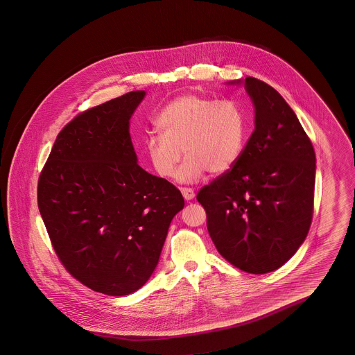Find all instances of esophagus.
<instances>
[{"instance_id":"esophagus-1","label":"esophagus","mask_w":355,"mask_h":355,"mask_svg":"<svg viewBox=\"0 0 355 355\" xmlns=\"http://www.w3.org/2000/svg\"><path fill=\"white\" fill-rule=\"evenodd\" d=\"M180 190H181V193H182V196H184V198H185L186 201H190V200H193V198L196 197L194 190L190 189V187H181Z\"/></svg>"}]
</instances>
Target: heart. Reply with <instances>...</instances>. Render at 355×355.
Returning a JSON list of instances; mask_svg holds the SVG:
<instances>
[{
  "label": "heart",
  "mask_w": 355,
  "mask_h": 355,
  "mask_svg": "<svg viewBox=\"0 0 355 355\" xmlns=\"http://www.w3.org/2000/svg\"><path fill=\"white\" fill-rule=\"evenodd\" d=\"M159 135L145 138V153L155 173L181 182H193L209 170L222 174L232 169L245 148L248 123L242 107L232 100L182 94L164 106L154 121Z\"/></svg>",
  "instance_id": "obj_1"
}]
</instances>
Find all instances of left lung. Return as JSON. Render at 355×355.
Masks as SVG:
<instances>
[{
    "instance_id": "1",
    "label": "left lung",
    "mask_w": 355,
    "mask_h": 355,
    "mask_svg": "<svg viewBox=\"0 0 355 355\" xmlns=\"http://www.w3.org/2000/svg\"><path fill=\"white\" fill-rule=\"evenodd\" d=\"M243 84L255 109L254 132L236 165L203 186L197 200L218 253L241 270L265 274L286 263L309 233L315 153L274 87L254 77Z\"/></svg>"
}]
</instances>
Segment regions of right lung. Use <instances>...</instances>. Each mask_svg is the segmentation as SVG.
Returning <instances> with one entry per match:
<instances>
[{
    "label": "right lung",
    "instance_id": "right-lung-1",
    "mask_svg": "<svg viewBox=\"0 0 355 355\" xmlns=\"http://www.w3.org/2000/svg\"><path fill=\"white\" fill-rule=\"evenodd\" d=\"M144 90L87 109L58 133L37 201L55 254L85 286L128 295L155 269L181 191L137 164L129 121Z\"/></svg>",
    "mask_w": 355,
    "mask_h": 355
}]
</instances>
